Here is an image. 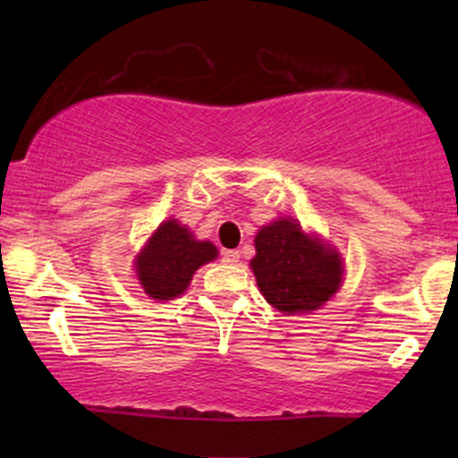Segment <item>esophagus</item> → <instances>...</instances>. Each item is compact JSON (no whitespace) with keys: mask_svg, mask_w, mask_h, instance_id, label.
I'll return each mask as SVG.
<instances>
[{"mask_svg":"<svg viewBox=\"0 0 458 458\" xmlns=\"http://www.w3.org/2000/svg\"><path fill=\"white\" fill-rule=\"evenodd\" d=\"M239 259H241V254L236 250H225L224 254H222V260L225 262V265H236V262H239Z\"/></svg>","mask_w":458,"mask_h":458,"instance_id":"34e87169","label":"esophagus"}]
</instances>
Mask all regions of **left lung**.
<instances>
[{"instance_id":"1","label":"left lung","mask_w":458,"mask_h":458,"mask_svg":"<svg viewBox=\"0 0 458 458\" xmlns=\"http://www.w3.org/2000/svg\"><path fill=\"white\" fill-rule=\"evenodd\" d=\"M254 245L251 271L262 295L280 312H312L338 293L343 259L318 236L303 233L295 219L262 225Z\"/></svg>"}]
</instances>
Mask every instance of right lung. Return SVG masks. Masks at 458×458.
<instances>
[{"mask_svg": "<svg viewBox=\"0 0 458 458\" xmlns=\"http://www.w3.org/2000/svg\"><path fill=\"white\" fill-rule=\"evenodd\" d=\"M217 259L211 241H198L187 225L167 219L152 233L135 259L138 280L144 293L157 301H170L187 291L193 273Z\"/></svg>", "mask_w": 458, "mask_h": 458, "instance_id": "1", "label": "right lung"}]
</instances>
